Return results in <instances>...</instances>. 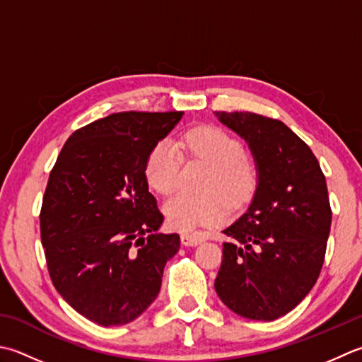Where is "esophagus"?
Listing matches in <instances>:
<instances>
[{
	"label": "esophagus",
	"mask_w": 362,
	"mask_h": 362,
	"mask_svg": "<svg viewBox=\"0 0 362 362\" xmlns=\"http://www.w3.org/2000/svg\"><path fill=\"white\" fill-rule=\"evenodd\" d=\"M180 242L185 246H196V245H199L202 240H201V237L193 235V233H182Z\"/></svg>",
	"instance_id": "34e87169"
}]
</instances>
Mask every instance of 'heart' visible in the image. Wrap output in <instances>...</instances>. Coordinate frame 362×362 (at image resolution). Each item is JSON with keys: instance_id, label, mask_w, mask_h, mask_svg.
<instances>
[{"instance_id": "heart-1", "label": "heart", "mask_w": 362, "mask_h": 362, "mask_svg": "<svg viewBox=\"0 0 362 362\" xmlns=\"http://www.w3.org/2000/svg\"><path fill=\"white\" fill-rule=\"evenodd\" d=\"M201 160L211 168L204 191L194 196L179 193L165 205L169 226L180 232H194L199 228L221 224L228 207H238L250 199L256 188V169L246 158L242 141L219 127L204 125L187 132L175 144L161 139L147 155L144 174L148 187L168 196L177 188L183 157Z\"/></svg>"}]
</instances>
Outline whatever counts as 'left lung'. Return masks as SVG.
I'll use <instances>...</instances> for the list:
<instances>
[{
	"mask_svg": "<svg viewBox=\"0 0 362 362\" xmlns=\"http://www.w3.org/2000/svg\"><path fill=\"white\" fill-rule=\"evenodd\" d=\"M254 155L257 188L223 232L215 290L233 313L272 322L304 300L322 272L332 211L327 179L309 146L278 119L215 111Z\"/></svg>",
	"mask_w": 362,
	"mask_h": 362,
	"instance_id": "8db88e82",
	"label": "left lung"
}]
</instances>
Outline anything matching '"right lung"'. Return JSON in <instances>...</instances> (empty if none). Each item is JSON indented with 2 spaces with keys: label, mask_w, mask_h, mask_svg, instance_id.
<instances>
[{
  "label": "right lung",
  "mask_w": 362,
  "mask_h": 362,
  "mask_svg": "<svg viewBox=\"0 0 362 362\" xmlns=\"http://www.w3.org/2000/svg\"><path fill=\"white\" fill-rule=\"evenodd\" d=\"M183 111L115 112L72 133L49 173L40 238L49 278L78 314L103 327L138 318L157 298L177 233L144 174L151 148Z\"/></svg>",
  "instance_id": "obj_1"
}]
</instances>
